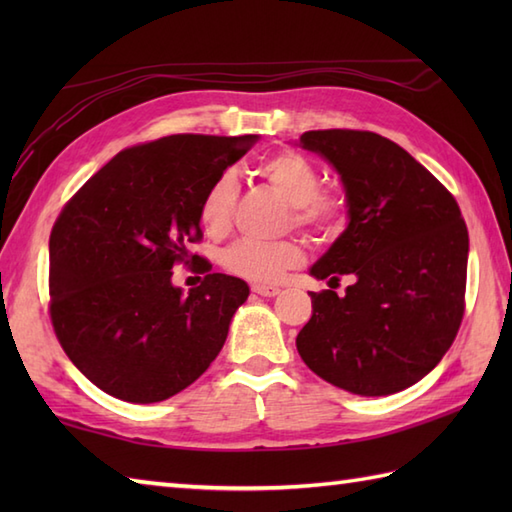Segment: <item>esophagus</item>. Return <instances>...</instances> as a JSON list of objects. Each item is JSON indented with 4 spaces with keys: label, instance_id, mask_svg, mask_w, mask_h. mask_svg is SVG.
I'll use <instances>...</instances> for the list:
<instances>
[{
    "label": "esophagus",
    "instance_id": "obj_1",
    "mask_svg": "<svg viewBox=\"0 0 512 512\" xmlns=\"http://www.w3.org/2000/svg\"><path fill=\"white\" fill-rule=\"evenodd\" d=\"M250 290H253L255 295H259V297H275V295H279V288L273 286V284H253V286H250Z\"/></svg>",
    "mask_w": 512,
    "mask_h": 512
}]
</instances>
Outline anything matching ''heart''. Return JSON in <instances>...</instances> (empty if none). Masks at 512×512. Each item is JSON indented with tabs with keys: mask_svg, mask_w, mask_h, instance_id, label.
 <instances>
[{
	"mask_svg": "<svg viewBox=\"0 0 512 512\" xmlns=\"http://www.w3.org/2000/svg\"><path fill=\"white\" fill-rule=\"evenodd\" d=\"M257 173L264 182L290 204V220L321 239H334L347 224V209L339 195L319 191L321 173L308 158L297 151H277L259 162ZM235 180L220 173L206 187L198 217L209 235H222L231 226L235 206ZM303 257L295 239L281 242H257V239H237L222 253V266L235 277L248 281H275L295 268Z\"/></svg>",
	"mask_w": 512,
	"mask_h": 512,
	"instance_id": "1",
	"label": "heart"
}]
</instances>
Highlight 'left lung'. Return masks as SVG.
Segmentation results:
<instances>
[{"instance_id": "1", "label": "left lung", "mask_w": 512, "mask_h": 512, "mask_svg": "<svg viewBox=\"0 0 512 512\" xmlns=\"http://www.w3.org/2000/svg\"><path fill=\"white\" fill-rule=\"evenodd\" d=\"M299 145L341 176L347 226L310 268L350 275L345 295L310 292L297 350L314 374L358 396L418 383L447 354L464 314L469 231L453 195L400 145L374 132L319 129Z\"/></svg>"}]
</instances>
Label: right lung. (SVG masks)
Returning a JSON list of instances; mask_svg holds the SVG:
<instances>
[{
    "label": "right lung",
    "mask_w": 512,
    "mask_h": 512,
    "mask_svg": "<svg viewBox=\"0 0 512 512\" xmlns=\"http://www.w3.org/2000/svg\"><path fill=\"white\" fill-rule=\"evenodd\" d=\"M259 136L176 134L129 147L76 191L50 233V319L79 372L105 394L160 402L220 354L246 281L211 273L182 295L173 264L200 242L206 187Z\"/></svg>",
    "instance_id": "obj_1"
}]
</instances>
